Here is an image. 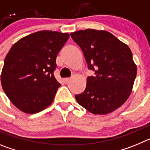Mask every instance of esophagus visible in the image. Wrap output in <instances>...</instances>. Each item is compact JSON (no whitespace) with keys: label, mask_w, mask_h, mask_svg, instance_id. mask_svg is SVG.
<instances>
[{"label":"esophagus","mask_w":150,"mask_h":150,"mask_svg":"<svg viewBox=\"0 0 150 150\" xmlns=\"http://www.w3.org/2000/svg\"><path fill=\"white\" fill-rule=\"evenodd\" d=\"M70 80H71V78H64V83H67Z\"/></svg>","instance_id":"34e87169"}]
</instances>
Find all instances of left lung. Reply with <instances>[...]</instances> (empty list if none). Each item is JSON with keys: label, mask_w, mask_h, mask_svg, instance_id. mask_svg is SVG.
<instances>
[{"label": "left lung", "mask_w": 150, "mask_h": 150, "mask_svg": "<svg viewBox=\"0 0 150 150\" xmlns=\"http://www.w3.org/2000/svg\"><path fill=\"white\" fill-rule=\"evenodd\" d=\"M71 38L81 48L90 70L86 88L75 95L79 105L93 114L105 115L129 98L137 75L132 52L125 43L106 30H80Z\"/></svg>", "instance_id": "obj_1"}]
</instances>
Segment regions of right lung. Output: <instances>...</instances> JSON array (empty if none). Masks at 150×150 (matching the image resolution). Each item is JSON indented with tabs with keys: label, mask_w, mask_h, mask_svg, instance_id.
Masks as SVG:
<instances>
[{
	"label": "right lung",
	"mask_w": 150,
	"mask_h": 150,
	"mask_svg": "<svg viewBox=\"0 0 150 150\" xmlns=\"http://www.w3.org/2000/svg\"><path fill=\"white\" fill-rule=\"evenodd\" d=\"M69 34L40 30L17 41L4 59L1 81L14 106L37 113L53 101L61 84L54 76L56 57Z\"/></svg>",
	"instance_id": "add662e5"
}]
</instances>
